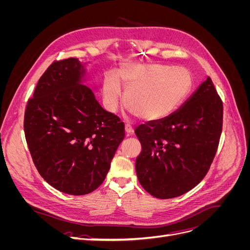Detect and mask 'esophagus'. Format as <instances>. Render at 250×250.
Here are the masks:
<instances>
[{
	"label": "esophagus",
	"instance_id": "1",
	"mask_svg": "<svg viewBox=\"0 0 250 250\" xmlns=\"http://www.w3.org/2000/svg\"><path fill=\"white\" fill-rule=\"evenodd\" d=\"M133 131H134L133 126L131 124H129V123H127L125 125V132L127 133V135H131L133 133Z\"/></svg>",
	"mask_w": 250,
	"mask_h": 250
}]
</instances>
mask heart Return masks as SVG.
Returning <instances> with one entry per match:
<instances>
[{
	"label": "heart",
	"mask_w": 250,
	"mask_h": 250,
	"mask_svg": "<svg viewBox=\"0 0 250 250\" xmlns=\"http://www.w3.org/2000/svg\"><path fill=\"white\" fill-rule=\"evenodd\" d=\"M121 82L126 88L128 108L143 120L160 121L170 116L186 100L192 88V75L183 66L125 63L118 75L108 72L104 76L103 97L109 110H115L122 99Z\"/></svg>",
	"instance_id": "1"
}]
</instances>
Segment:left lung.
Masks as SVG:
<instances>
[{"mask_svg": "<svg viewBox=\"0 0 250 250\" xmlns=\"http://www.w3.org/2000/svg\"><path fill=\"white\" fill-rule=\"evenodd\" d=\"M222 122V100L208 77L177 111L138 126L142 151L135 170L142 187L160 199L192 190L214 161Z\"/></svg>", "mask_w": 250, "mask_h": 250, "instance_id": "8db88e82", "label": "left lung"}]
</instances>
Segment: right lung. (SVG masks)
Masks as SVG:
<instances>
[{"label":"right lung","mask_w":250,"mask_h":250,"mask_svg":"<svg viewBox=\"0 0 250 250\" xmlns=\"http://www.w3.org/2000/svg\"><path fill=\"white\" fill-rule=\"evenodd\" d=\"M78 59L53 62L40 78L25 111L24 130L41 176L58 191L85 195L104 181L125 137L119 117L102 108L81 84Z\"/></svg>","instance_id":"obj_1"}]
</instances>
